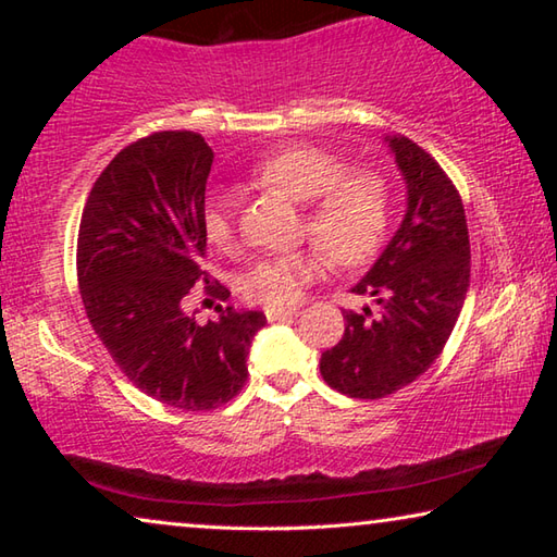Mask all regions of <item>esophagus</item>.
<instances>
[{"label":"esophagus","mask_w":557,"mask_h":557,"mask_svg":"<svg viewBox=\"0 0 557 557\" xmlns=\"http://www.w3.org/2000/svg\"><path fill=\"white\" fill-rule=\"evenodd\" d=\"M299 312L297 309H282V312H268V322H287V319H295Z\"/></svg>","instance_id":"esophagus-1"}]
</instances>
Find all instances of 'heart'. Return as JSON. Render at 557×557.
<instances>
[{
  "instance_id": "1",
  "label": "heart",
  "mask_w": 557,
  "mask_h": 557,
  "mask_svg": "<svg viewBox=\"0 0 557 557\" xmlns=\"http://www.w3.org/2000/svg\"><path fill=\"white\" fill-rule=\"evenodd\" d=\"M250 178L265 188H277L292 201L307 203L305 233H309L336 265L363 262L388 225V191L379 174L346 169L342 159L312 145H292L268 154L252 169ZM201 225L206 240L215 248H231L235 235V199L211 194L203 203ZM324 258L314 250L262 258L245 272L240 292L250 305L282 312L299 305Z\"/></svg>"
}]
</instances>
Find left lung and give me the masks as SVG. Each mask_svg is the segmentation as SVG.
Masks as SVG:
<instances>
[{
    "label": "left lung",
    "mask_w": 557,
    "mask_h": 557,
    "mask_svg": "<svg viewBox=\"0 0 557 557\" xmlns=\"http://www.w3.org/2000/svg\"><path fill=\"white\" fill-rule=\"evenodd\" d=\"M405 182V215L373 268L351 292L379 305L344 312L342 342L319 361L348 398L379 400L425 373L442 354L469 289V231L455 184L425 149L385 135Z\"/></svg>",
    "instance_id": "1"
}]
</instances>
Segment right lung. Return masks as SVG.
<instances>
[{
    "label": "right lung",
    "mask_w": 557,
    "mask_h": 557,
    "mask_svg": "<svg viewBox=\"0 0 557 557\" xmlns=\"http://www.w3.org/2000/svg\"><path fill=\"white\" fill-rule=\"evenodd\" d=\"M213 149L196 132H154L112 159L83 209L78 287L86 314L120 371L154 400L213 410L248 379L265 314L221 307L196 324L184 301L201 268V211ZM211 297H231L215 285Z\"/></svg>",
    "instance_id": "1"
}]
</instances>
